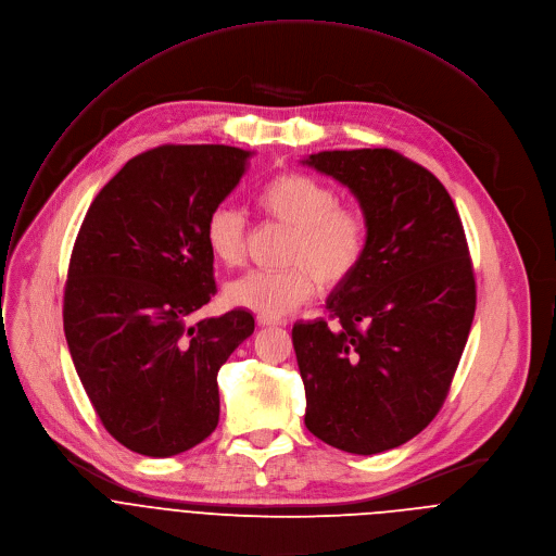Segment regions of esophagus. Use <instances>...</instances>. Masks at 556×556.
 Instances as JSON below:
<instances>
[{"label":"esophagus","instance_id":"obj_1","mask_svg":"<svg viewBox=\"0 0 556 556\" xmlns=\"http://www.w3.org/2000/svg\"><path fill=\"white\" fill-rule=\"evenodd\" d=\"M256 320L261 327H285L287 325V320H282V318H271V316H263V314H258Z\"/></svg>","mask_w":556,"mask_h":556}]
</instances>
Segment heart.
<instances>
[{
  "label": "heart",
  "instance_id": "b5f03b06",
  "mask_svg": "<svg viewBox=\"0 0 556 556\" xmlns=\"http://www.w3.org/2000/svg\"><path fill=\"white\" fill-rule=\"evenodd\" d=\"M256 207L293 229L282 271H250L225 289L229 304L280 318L309 300L318 282L338 287L364 261L368 218L329 182L300 172H282L256 192ZM210 254L225 267H238L244 256V216L231 205L214 207L203 225Z\"/></svg>",
  "mask_w": 556,
  "mask_h": 556
}]
</instances>
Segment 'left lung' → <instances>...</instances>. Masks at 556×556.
Instances as JSON below:
<instances>
[{
    "label": "left lung",
    "instance_id": "left-lung-1",
    "mask_svg": "<svg viewBox=\"0 0 556 556\" xmlns=\"http://www.w3.org/2000/svg\"><path fill=\"white\" fill-rule=\"evenodd\" d=\"M304 163L346 185L368 218L362 265L327 300L332 323L291 331L304 426L344 453H384L421 433L451 391L477 306L464 225L440 178L395 150Z\"/></svg>",
    "mask_w": 556,
    "mask_h": 556
}]
</instances>
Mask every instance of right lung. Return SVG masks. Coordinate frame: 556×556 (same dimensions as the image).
Returning a JSON list of instances; mask_svg holds the SVG:
<instances>
[{"label":"right lung","instance_id":"1","mask_svg":"<svg viewBox=\"0 0 556 556\" xmlns=\"http://www.w3.org/2000/svg\"><path fill=\"white\" fill-rule=\"evenodd\" d=\"M250 152L159 146L137 154L92 201L64 291L77 376L108 433L172 457L218 426V368L254 333L231 309L194 323L216 293L203 225L244 174Z\"/></svg>","mask_w":556,"mask_h":556}]
</instances>
